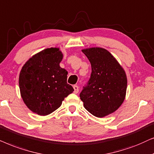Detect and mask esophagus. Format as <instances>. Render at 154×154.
<instances>
[{
	"instance_id": "1",
	"label": "esophagus",
	"mask_w": 154,
	"mask_h": 154,
	"mask_svg": "<svg viewBox=\"0 0 154 154\" xmlns=\"http://www.w3.org/2000/svg\"><path fill=\"white\" fill-rule=\"evenodd\" d=\"M73 88H74V93H75V94L78 93V92H79V87H78V86L74 85L73 86Z\"/></svg>"
}]
</instances>
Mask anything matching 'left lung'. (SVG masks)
<instances>
[{"mask_svg":"<svg viewBox=\"0 0 154 154\" xmlns=\"http://www.w3.org/2000/svg\"><path fill=\"white\" fill-rule=\"evenodd\" d=\"M82 52L91 63V73L79 96L90 113L103 118L123 103L128 84L125 72L106 49L96 47L83 49Z\"/></svg>","mask_w":154,"mask_h":154,"instance_id":"left-lung-1","label":"left lung"}]
</instances>
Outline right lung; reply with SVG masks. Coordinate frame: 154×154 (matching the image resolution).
Returning a JSON list of instances; mask_svg holds the SVG:
<instances>
[{"label":"right lung","instance_id":"right-lung-1","mask_svg":"<svg viewBox=\"0 0 154 154\" xmlns=\"http://www.w3.org/2000/svg\"><path fill=\"white\" fill-rule=\"evenodd\" d=\"M63 57L58 48L44 49L29 59L20 71L22 99L29 109L39 116L58 109L74 91L67 83V71L60 67Z\"/></svg>","mask_w":154,"mask_h":154}]
</instances>
